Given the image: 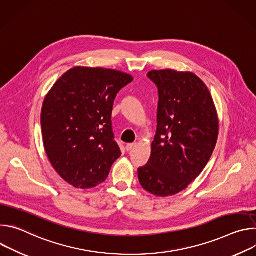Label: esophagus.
<instances>
[{"label": "esophagus", "mask_w": 256, "mask_h": 256, "mask_svg": "<svg viewBox=\"0 0 256 256\" xmlns=\"http://www.w3.org/2000/svg\"><path fill=\"white\" fill-rule=\"evenodd\" d=\"M136 146V142H134V144H126V150L128 152V151H130V150H132L134 147Z\"/></svg>", "instance_id": "esophagus-1"}]
</instances>
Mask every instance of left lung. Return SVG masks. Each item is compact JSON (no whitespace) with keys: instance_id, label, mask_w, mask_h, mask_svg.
<instances>
[{"instance_id":"1","label":"left lung","mask_w":256,"mask_h":256,"mask_svg":"<svg viewBox=\"0 0 256 256\" xmlns=\"http://www.w3.org/2000/svg\"><path fill=\"white\" fill-rule=\"evenodd\" d=\"M147 76L158 88L157 130L151 157L138 175L144 190L169 196L186 190L204 169L218 120L208 87L192 72L160 70Z\"/></svg>"}]
</instances>
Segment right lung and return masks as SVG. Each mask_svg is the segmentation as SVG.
<instances>
[{
  "mask_svg": "<svg viewBox=\"0 0 256 256\" xmlns=\"http://www.w3.org/2000/svg\"><path fill=\"white\" fill-rule=\"evenodd\" d=\"M132 80L116 70L76 66L46 95L42 109L44 149L54 170L74 188L102 184L120 157L112 114L118 93Z\"/></svg>",
  "mask_w": 256,
  "mask_h": 256,
  "instance_id": "1",
  "label": "right lung"
}]
</instances>
